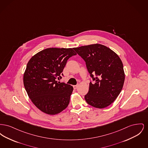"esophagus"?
<instances>
[{
    "label": "esophagus",
    "mask_w": 148,
    "mask_h": 148,
    "mask_svg": "<svg viewBox=\"0 0 148 148\" xmlns=\"http://www.w3.org/2000/svg\"><path fill=\"white\" fill-rule=\"evenodd\" d=\"M77 86H78V85H73V88L74 89H77Z\"/></svg>",
    "instance_id": "esophagus-1"
}]
</instances>
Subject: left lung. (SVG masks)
Segmentation results:
<instances>
[{"instance_id": "8db88e82", "label": "left lung", "mask_w": 148, "mask_h": 148, "mask_svg": "<svg viewBox=\"0 0 148 148\" xmlns=\"http://www.w3.org/2000/svg\"><path fill=\"white\" fill-rule=\"evenodd\" d=\"M73 49L84 59L94 81L89 84L85 101L99 109L110 106L119 95L125 80L123 64L119 57L112 50L99 44Z\"/></svg>"}]
</instances>
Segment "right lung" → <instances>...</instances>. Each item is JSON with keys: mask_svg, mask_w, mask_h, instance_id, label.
I'll list each match as a JSON object with an SVG mask.
<instances>
[{"mask_svg": "<svg viewBox=\"0 0 148 148\" xmlns=\"http://www.w3.org/2000/svg\"><path fill=\"white\" fill-rule=\"evenodd\" d=\"M75 55L71 48H50L29 60L23 76L24 85L29 98L42 112L56 115L68 106L73 88L56 79L63 76L67 60Z\"/></svg>", "mask_w": 148, "mask_h": 148, "instance_id": "obj_1", "label": "right lung"}]
</instances>
